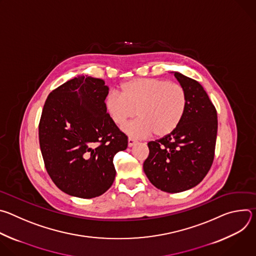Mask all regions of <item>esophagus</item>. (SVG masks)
<instances>
[{
	"label": "esophagus",
	"mask_w": 256,
	"mask_h": 256,
	"mask_svg": "<svg viewBox=\"0 0 256 256\" xmlns=\"http://www.w3.org/2000/svg\"><path fill=\"white\" fill-rule=\"evenodd\" d=\"M136 140L134 138H128V147H132V146H134V144H136Z\"/></svg>",
	"instance_id": "esophagus-1"
}]
</instances>
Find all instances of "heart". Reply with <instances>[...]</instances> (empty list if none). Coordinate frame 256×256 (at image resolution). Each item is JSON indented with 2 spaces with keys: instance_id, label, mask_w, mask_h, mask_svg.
Instances as JSON below:
<instances>
[{
  "instance_id": "heart-1",
  "label": "heart",
  "mask_w": 256,
  "mask_h": 256,
  "mask_svg": "<svg viewBox=\"0 0 256 256\" xmlns=\"http://www.w3.org/2000/svg\"><path fill=\"white\" fill-rule=\"evenodd\" d=\"M122 95L109 93L105 98L108 116L118 126L128 120L124 132L136 138H158L172 134L181 124L188 107V95L184 87L164 80L140 78L120 86Z\"/></svg>"
}]
</instances>
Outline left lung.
I'll return each instance as SVG.
<instances>
[{
  "mask_svg": "<svg viewBox=\"0 0 256 256\" xmlns=\"http://www.w3.org/2000/svg\"><path fill=\"white\" fill-rule=\"evenodd\" d=\"M174 77L188 95L184 120L170 134L148 142L144 171L151 184L169 194L198 186L208 174L214 156L216 110L202 86L178 72Z\"/></svg>",
  "mask_w": 256,
  "mask_h": 256,
  "instance_id": "obj_1",
  "label": "left lung"
}]
</instances>
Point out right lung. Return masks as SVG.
I'll list each match as a JSON object with an SVG mask.
<instances>
[{
	"label": "right lung",
	"mask_w": 256,
	"mask_h": 256,
	"mask_svg": "<svg viewBox=\"0 0 256 256\" xmlns=\"http://www.w3.org/2000/svg\"><path fill=\"white\" fill-rule=\"evenodd\" d=\"M109 88L101 79L79 76L48 97L40 122L44 165L64 194L93 198L116 178L114 158L128 148V136L108 116Z\"/></svg>",
	"instance_id": "right-lung-1"
}]
</instances>
